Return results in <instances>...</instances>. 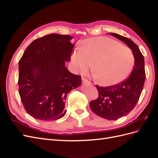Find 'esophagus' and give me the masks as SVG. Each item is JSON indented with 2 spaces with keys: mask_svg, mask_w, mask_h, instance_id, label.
Returning a JSON list of instances; mask_svg holds the SVG:
<instances>
[{
  "mask_svg": "<svg viewBox=\"0 0 158 158\" xmlns=\"http://www.w3.org/2000/svg\"><path fill=\"white\" fill-rule=\"evenodd\" d=\"M82 82L84 84H91L89 81H88L87 79H85L84 78H82Z\"/></svg>",
  "mask_w": 158,
  "mask_h": 158,
  "instance_id": "34e87169",
  "label": "esophagus"
}]
</instances>
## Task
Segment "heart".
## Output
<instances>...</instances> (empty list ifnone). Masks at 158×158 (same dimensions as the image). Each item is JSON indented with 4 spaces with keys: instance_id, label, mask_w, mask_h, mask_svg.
Returning a JSON list of instances; mask_svg holds the SVG:
<instances>
[{
    "instance_id": "obj_1",
    "label": "heart",
    "mask_w": 158,
    "mask_h": 158,
    "mask_svg": "<svg viewBox=\"0 0 158 158\" xmlns=\"http://www.w3.org/2000/svg\"><path fill=\"white\" fill-rule=\"evenodd\" d=\"M76 70L85 73L93 68L98 82L103 85H113L125 80L135 63L131 49L109 37L90 38L77 47L73 55Z\"/></svg>"
}]
</instances>
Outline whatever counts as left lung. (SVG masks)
Segmentation results:
<instances>
[{
    "label": "left lung",
    "instance_id": "8db88e82",
    "mask_svg": "<svg viewBox=\"0 0 158 158\" xmlns=\"http://www.w3.org/2000/svg\"><path fill=\"white\" fill-rule=\"evenodd\" d=\"M109 33L132 51L135 66L129 77L119 84L107 87L96 85L98 98L91 102L89 106L97 115L107 120H117L130 113L140 98L146 79L144 59L137 45L131 39L114 33Z\"/></svg>",
    "mask_w": 158,
    "mask_h": 158
}]
</instances>
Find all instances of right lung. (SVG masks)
I'll use <instances>...</instances> for the list:
<instances>
[{
    "mask_svg": "<svg viewBox=\"0 0 158 158\" xmlns=\"http://www.w3.org/2000/svg\"><path fill=\"white\" fill-rule=\"evenodd\" d=\"M72 39L56 33L37 38L19 61V94L26 112L33 118L49 121L64 117L67 94L82 83L81 76L65 66L74 47Z\"/></svg>",
    "mask_w": 158,
    "mask_h": 158,
    "instance_id": "obj_1",
    "label": "right lung"
}]
</instances>
